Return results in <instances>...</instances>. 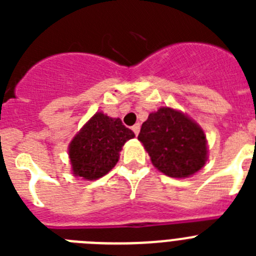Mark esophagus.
Returning a JSON list of instances; mask_svg holds the SVG:
<instances>
[{
  "mask_svg": "<svg viewBox=\"0 0 256 256\" xmlns=\"http://www.w3.org/2000/svg\"><path fill=\"white\" fill-rule=\"evenodd\" d=\"M140 128H141V126H140V123L134 124V126H132V130H133V132H134V134H136V136H138V133H140Z\"/></svg>",
  "mask_w": 256,
  "mask_h": 256,
  "instance_id": "1",
  "label": "esophagus"
}]
</instances>
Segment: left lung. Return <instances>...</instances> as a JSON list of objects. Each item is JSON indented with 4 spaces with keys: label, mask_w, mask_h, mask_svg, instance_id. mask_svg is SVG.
I'll list each match as a JSON object with an SVG mask.
<instances>
[{
    "label": "left lung",
    "mask_w": 256,
    "mask_h": 256,
    "mask_svg": "<svg viewBox=\"0 0 256 256\" xmlns=\"http://www.w3.org/2000/svg\"><path fill=\"white\" fill-rule=\"evenodd\" d=\"M138 140L154 166L172 178H186L200 170L208 160L204 130L186 114L160 108L148 115Z\"/></svg>",
    "instance_id": "left-lung-1"
}]
</instances>
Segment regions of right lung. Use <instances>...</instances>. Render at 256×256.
Wrapping results in <instances>:
<instances>
[{
	"mask_svg": "<svg viewBox=\"0 0 256 256\" xmlns=\"http://www.w3.org/2000/svg\"><path fill=\"white\" fill-rule=\"evenodd\" d=\"M134 133L119 118L96 112L69 144L73 174L83 180H98L119 160V152Z\"/></svg>",
	"mask_w": 256,
	"mask_h": 256,
	"instance_id": "obj_1",
	"label": "right lung"
}]
</instances>
